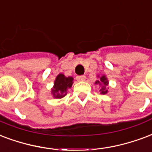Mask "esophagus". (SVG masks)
I'll return each instance as SVG.
<instances>
[{
  "instance_id": "esophagus-1",
  "label": "esophagus",
  "mask_w": 152,
  "mask_h": 152,
  "mask_svg": "<svg viewBox=\"0 0 152 152\" xmlns=\"http://www.w3.org/2000/svg\"><path fill=\"white\" fill-rule=\"evenodd\" d=\"M86 79V76H76V80L78 81H84Z\"/></svg>"
}]
</instances>
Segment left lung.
Instances as JSON below:
<instances>
[{
    "label": "left lung",
    "instance_id": "1",
    "mask_svg": "<svg viewBox=\"0 0 152 152\" xmlns=\"http://www.w3.org/2000/svg\"><path fill=\"white\" fill-rule=\"evenodd\" d=\"M107 83L108 82L107 80V78L104 76L100 77V82L99 80H97L96 82V84H100L102 85L101 89H100V91H101L102 94H106L107 92Z\"/></svg>",
    "mask_w": 152,
    "mask_h": 152
}]
</instances>
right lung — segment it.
<instances>
[{"mask_svg":"<svg viewBox=\"0 0 152 152\" xmlns=\"http://www.w3.org/2000/svg\"><path fill=\"white\" fill-rule=\"evenodd\" d=\"M72 80L73 78L71 76L66 77L63 74L58 75L54 82L53 89H52L53 96L59 99L65 96L68 88H70L72 85Z\"/></svg>","mask_w":152,"mask_h":152,"instance_id":"obj_1","label":"right lung"}]
</instances>
